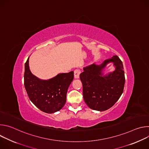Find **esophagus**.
<instances>
[{
  "instance_id": "esophagus-1",
  "label": "esophagus",
  "mask_w": 149,
  "mask_h": 149,
  "mask_svg": "<svg viewBox=\"0 0 149 149\" xmlns=\"http://www.w3.org/2000/svg\"><path fill=\"white\" fill-rule=\"evenodd\" d=\"M80 74H81V71L79 70H75L74 71V78L75 79L79 78Z\"/></svg>"
}]
</instances>
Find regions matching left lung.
Segmentation results:
<instances>
[{
	"mask_svg": "<svg viewBox=\"0 0 149 149\" xmlns=\"http://www.w3.org/2000/svg\"><path fill=\"white\" fill-rule=\"evenodd\" d=\"M113 62L115 70L104 75L103 69L108 63ZM82 84L83 97L88 107L97 111L111 108L121 95L125 84L122 61L117 55L105 60L101 65L93 64L84 68L79 75Z\"/></svg>",
	"mask_w": 149,
	"mask_h": 149,
	"instance_id": "left-lung-1",
	"label": "left lung"
}]
</instances>
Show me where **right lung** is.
Segmentation results:
<instances>
[{
	"label": "right lung",
	"instance_id": "right-lung-1",
	"mask_svg": "<svg viewBox=\"0 0 149 149\" xmlns=\"http://www.w3.org/2000/svg\"><path fill=\"white\" fill-rule=\"evenodd\" d=\"M74 79V72L59 74L48 80L33 75L29 67V58L25 64L24 86L30 100L42 111L54 113L66 102L67 93Z\"/></svg>",
	"mask_w": 149,
	"mask_h": 149
}]
</instances>
